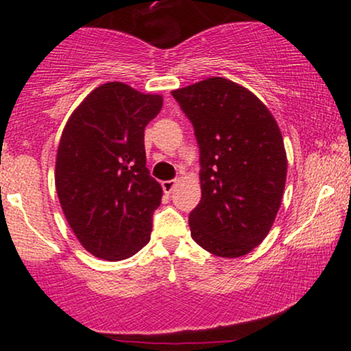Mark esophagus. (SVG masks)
<instances>
[{"mask_svg": "<svg viewBox=\"0 0 351 351\" xmlns=\"http://www.w3.org/2000/svg\"><path fill=\"white\" fill-rule=\"evenodd\" d=\"M176 185H177V180H165V182H161L162 191H165V193H167V195H169L171 191L176 189Z\"/></svg>", "mask_w": 351, "mask_h": 351, "instance_id": "obj_1", "label": "esophagus"}]
</instances>
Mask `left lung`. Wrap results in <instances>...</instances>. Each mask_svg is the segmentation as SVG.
Listing matches in <instances>:
<instances>
[{"mask_svg": "<svg viewBox=\"0 0 351 351\" xmlns=\"http://www.w3.org/2000/svg\"><path fill=\"white\" fill-rule=\"evenodd\" d=\"M199 147L201 201L190 213L191 238L219 257H241L275 222L285 193L287 158L265 105L227 78L172 90Z\"/></svg>", "mask_w": 351, "mask_h": 351, "instance_id": "obj_1", "label": "left lung"}]
</instances>
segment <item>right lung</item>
Masks as SVG:
<instances>
[{
	"mask_svg": "<svg viewBox=\"0 0 351 351\" xmlns=\"http://www.w3.org/2000/svg\"><path fill=\"white\" fill-rule=\"evenodd\" d=\"M162 97L112 81L71 113L56 158V190L86 251L104 261L132 257L150 241L162 189L147 169L143 131Z\"/></svg>",
	"mask_w": 351,
	"mask_h": 351,
	"instance_id": "right-lung-1",
	"label": "right lung"
}]
</instances>
